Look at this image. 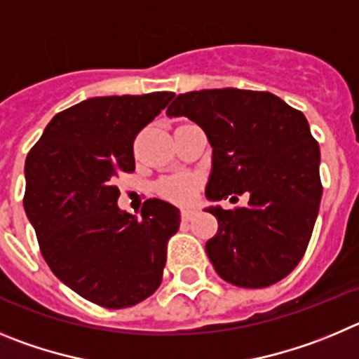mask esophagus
Instances as JSON below:
<instances>
[{"mask_svg": "<svg viewBox=\"0 0 359 359\" xmlns=\"http://www.w3.org/2000/svg\"><path fill=\"white\" fill-rule=\"evenodd\" d=\"M193 216H195V211H193V209H184V211L180 212V218H182V222H189Z\"/></svg>", "mask_w": 359, "mask_h": 359, "instance_id": "34e87169", "label": "esophagus"}]
</instances>
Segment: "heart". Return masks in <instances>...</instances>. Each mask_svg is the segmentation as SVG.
<instances>
[{"instance_id": "obj_1", "label": "heart", "mask_w": 359, "mask_h": 359, "mask_svg": "<svg viewBox=\"0 0 359 359\" xmlns=\"http://www.w3.org/2000/svg\"><path fill=\"white\" fill-rule=\"evenodd\" d=\"M200 189V179L189 173L168 177L157 182V193L173 203H191Z\"/></svg>"}]
</instances>
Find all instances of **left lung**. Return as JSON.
Listing matches in <instances>:
<instances>
[{
    "label": "left lung",
    "mask_w": 359,
    "mask_h": 359,
    "mask_svg": "<svg viewBox=\"0 0 359 359\" xmlns=\"http://www.w3.org/2000/svg\"><path fill=\"white\" fill-rule=\"evenodd\" d=\"M168 116H186L212 147L209 200L247 205L209 208L218 232L205 243L216 273L240 288H266L304 257L322 198L320 148L308 119L279 96L245 89L179 95Z\"/></svg>",
    "instance_id": "left-lung-1"
}]
</instances>
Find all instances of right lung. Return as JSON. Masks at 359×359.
<instances>
[{
	"label": "right lung",
	"instance_id": "1",
	"mask_svg": "<svg viewBox=\"0 0 359 359\" xmlns=\"http://www.w3.org/2000/svg\"><path fill=\"white\" fill-rule=\"evenodd\" d=\"M173 93L98 96L53 116L28 151L22 205L51 272L83 299L130 308L159 288L179 209L159 198L141 218L118 208L116 179L135 170L134 141Z\"/></svg>",
	"mask_w": 359,
	"mask_h": 359
}]
</instances>
